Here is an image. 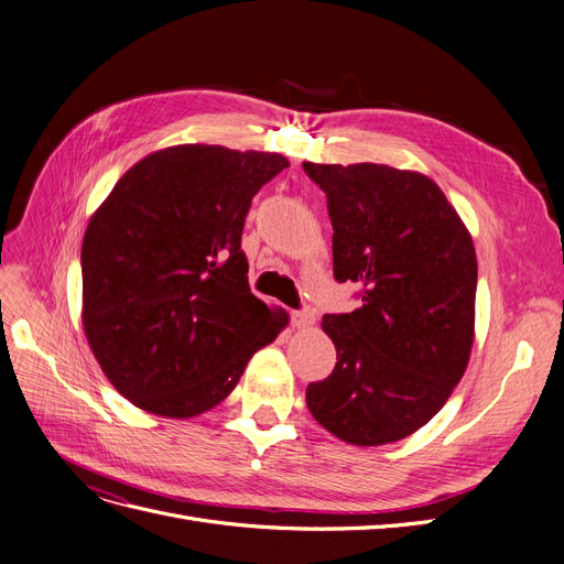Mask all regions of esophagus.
<instances>
[{
  "mask_svg": "<svg viewBox=\"0 0 564 564\" xmlns=\"http://www.w3.org/2000/svg\"><path fill=\"white\" fill-rule=\"evenodd\" d=\"M313 323H315L313 311H308V308H304V311H292V327L306 329V327H311Z\"/></svg>",
  "mask_w": 564,
  "mask_h": 564,
  "instance_id": "esophagus-1",
  "label": "esophagus"
}]
</instances>
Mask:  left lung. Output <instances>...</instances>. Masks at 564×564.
I'll use <instances>...</instances> for the list:
<instances>
[{"instance_id":"8db88e82","label":"left lung","mask_w":564,"mask_h":564,"mask_svg":"<svg viewBox=\"0 0 564 564\" xmlns=\"http://www.w3.org/2000/svg\"><path fill=\"white\" fill-rule=\"evenodd\" d=\"M304 170L327 193L334 276L361 285L359 308L323 317L336 366L308 384L306 405L343 443H397L435 417L468 369L473 235L417 170L311 161Z\"/></svg>"}]
</instances>
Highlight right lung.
I'll use <instances>...</instances> for the list:
<instances>
[{"label": "right lung", "mask_w": 564, "mask_h": 564, "mask_svg": "<svg viewBox=\"0 0 564 564\" xmlns=\"http://www.w3.org/2000/svg\"><path fill=\"white\" fill-rule=\"evenodd\" d=\"M290 161L221 144L163 147L131 165L83 239V329L135 408L188 420L216 408L290 323L249 290L253 195Z\"/></svg>", "instance_id": "right-lung-1"}]
</instances>
